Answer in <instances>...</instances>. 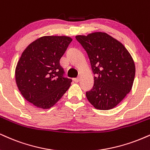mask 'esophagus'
<instances>
[{
    "label": "esophagus",
    "instance_id": "obj_1",
    "mask_svg": "<svg viewBox=\"0 0 150 150\" xmlns=\"http://www.w3.org/2000/svg\"><path fill=\"white\" fill-rule=\"evenodd\" d=\"M80 77H77V78L73 79V81H74V82H80Z\"/></svg>",
    "mask_w": 150,
    "mask_h": 150
}]
</instances>
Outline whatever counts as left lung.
Wrapping results in <instances>:
<instances>
[{
    "label": "left lung",
    "instance_id": "8db88e82",
    "mask_svg": "<svg viewBox=\"0 0 150 150\" xmlns=\"http://www.w3.org/2000/svg\"><path fill=\"white\" fill-rule=\"evenodd\" d=\"M75 38L84 49L94 75V84L86 91L88 100L95 108H114L132 88L136 73L134 61L123 45L103 32Z\"/></svg>",
    "mask_w": 150,
    "mask_h": 150
}]
</instances>
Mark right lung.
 <instances>
[{
	"label": "right lung",
	"instance_id": "right-lung-1",
	"mask_svg": "<svg viewBox=\"0 0 150 150\" xmlns=\"http://www.w3.org/2000/svg\"><path fill=\"white\" fill-rule=\"evenodd\" d=\"M71 41L68 36H43L23 52L16 83L23 98L36 107L52 108L69 89L72 80L64 76L59 61Z\"/></svg>",
	"mask_w": 150,
	"mask_h": 150
}]
</instances>
